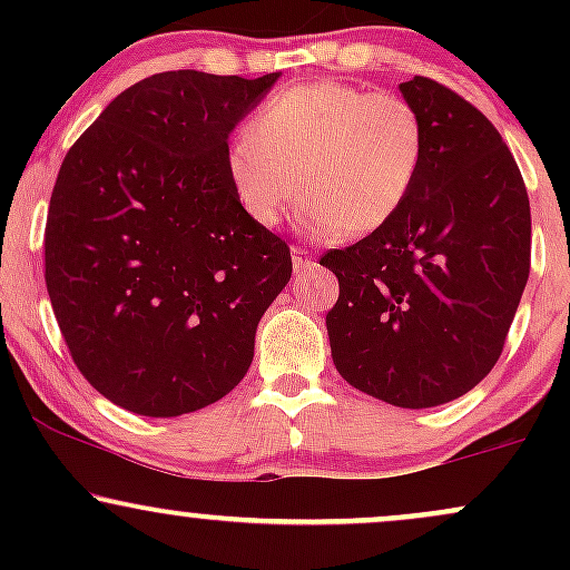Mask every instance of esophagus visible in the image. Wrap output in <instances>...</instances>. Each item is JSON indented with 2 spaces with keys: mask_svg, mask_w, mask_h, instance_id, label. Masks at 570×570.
Listing matches in <instances>:
<instances>
[{
  "mask_svg": "<svg viewBox=\"0 0 570 570\" xmlns=\"http://www.w3.org/2000/svg\"><path fill=\"white\" fill-rule=\"evenodd\" d=\"M292 263H294V273H305L307 267H313V254L305 252V248H292Z\"/></svg>",
  "mask_w": 570,
  "mask_h": 570,
  "instance_id": "esophagus-1",
  "label": "esophagus"
}]
</instances>
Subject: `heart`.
Wrapping results in <instances>:
<instances>
[{
  "label": "heart",
  "mask_w": 570,
  "mask_h": 570,
  "mask_svg": "<svg viewBox=\"0 0 570 570\" xmlns=\"http://www.w3.org/2000/svg\"><path fill=\"white\" fill-rule=\"evenodd\" d=\"M426 147V122L404 96L322 80L267 98L227 147L225 171L259 227H276L303 189L307 233L370 235L407 206Z\"/></svg>",
  "instance_id": "b5f03b06"
}]
</instances>
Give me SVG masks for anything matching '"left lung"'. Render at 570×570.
<instances>
[{"instance_id":"left-lung-1","label":"left lung","mask_w":570,"mask_h":570,"mask_svg":"<svg viewBox=\"0 0 570 570\" xmlns=\"http://www.w3.org/2000/svg\"><path fill=\"white\" fill-rule=\"evenodd\" d=\"M426 122L421 181L381 230L330 248L332 362L394 407H436L499 362L531 271V203L480 109L429 77L399 85Z\"/></svg>"}]
</instances>
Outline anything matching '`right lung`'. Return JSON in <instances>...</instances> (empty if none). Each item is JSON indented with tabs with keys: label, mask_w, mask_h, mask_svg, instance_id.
I'll return each instance as SVG.
<instances>
[{
	"label": "right lung",
	"mask_w": 570,
	"mask_h": 570,
	"mask_svg": "<svg viewBox=\"0 0 570 570\" xmlns=\"http://www.w3.org/2000/svg\"><path fill=\"white\" fill-rule=\"evenodd\" d=\"M278 77L153 75L122 90L61 163L45 284L77 370L122 410L185 415L252 367L292 254L238 206L225 153Z\"/></svg>",
	"instance_id": "right-lung-1"
}]
</instances>
